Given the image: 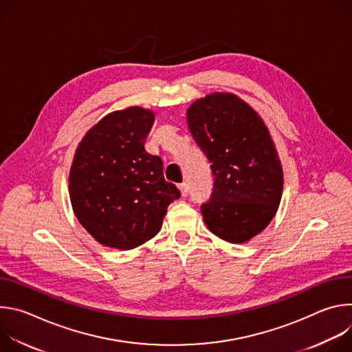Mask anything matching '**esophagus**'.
I'll return each mask as SVG.
<instances>
[{
    "mask_svg": "<svg viewBox=\"0 0 352 352\" xmlns=\"http://www.w3.org/2000/svg\"><path fill=\"white\" fill-rule=\"evenodd\" d=\"M178 188H179V190H181V195L185 197V196L188 195V192H189L188 184H186V182H182V184H179V185H178Z\"/></svg>",
    "mask_w": 352,
    "mask_h": 352,
    "instance_id": "esophagus-1",
    "label": "esophagus"
}]
</instances>
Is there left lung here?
I'll return each instance as SVG.
<instances>
[{
  "label": "left lung",
  "mask_w": 352,
  "mask_h": 352,
  "mask_svg": "<svg viewBox=\"0 0 352 352\" xmlns=\"http://www.w3.org/2000/svg\"><path fill=\"white\" fill-rule=\"evenodd\" d=\"M186 117L214 175L212 196L200 206L208 228L232 243L249 241L272 221L283 192L281 164L265 122L231 93L196 100Z\"/></svg>",
  "instance_id": "left-lung-1"
}]
</instances>
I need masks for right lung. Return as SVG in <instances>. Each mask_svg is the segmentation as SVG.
<instances>
[{
  "instance_id": "right-lung-1",
  "label": "right lung",
  "mask_w": 352,
  "mask_h": 352,
  "mask_svg": "<svg viewBox=\"0 0 352 352\" xmlns=\"http://www.w3.org/2000/svg\"><path fill=\"white\" fill-rule=\"evenodd\" d=\"M155 114L140 107L114 111L79 143L69 196L79 223L100 243L133 249L162 228L167 208L181 196L164 179L163 162L144 150Z\"/></svg>"
}]
</instances>
